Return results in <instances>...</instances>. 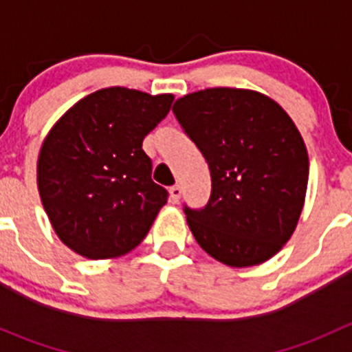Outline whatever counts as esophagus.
<instances>
[{"label":"esophagus","instance_id":"34e87169","mask_svg":"<svg viewBox=\"0 0 352 352\" xmlns=\"http://www.w3.org/2000/svg\"><path fill=\"white\" fill-rule=\"evenodd\" d=\"M170 201L172 202H179L180 196H182V189H180V186H173L170 187Z\"/></svg>","mask_w":352,"mask_h":352}]
</instances>
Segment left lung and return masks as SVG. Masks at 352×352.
<instances>
[{
  "label": "left lung",
  "instance_id": "8db88e82",
  "mask_svg": "<svg viewBox=\"0 0 352 352\" xmlns=\"http://www.w3.org/2000/svg\"><path fill=\"white\" fill-rule=\"evenodd\" d=\"M172 110L211 170L208 204L184 209L196 242L230 267L269 261L293 235L307 196L298 127L278 102L243 88L194 91Z\"/></svg>",
  "mask_w": 352,
  "mask_h": 352
}]
</instances>
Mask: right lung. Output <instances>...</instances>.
<instances>
[{"instance_id": "right-lung-1", "label": "right lung", "mask_w": 352, "mask_h": 352, "mask_svg": "<svg viewBox=\"0 0 352 352\" xmlns=\"http://www.w3.org/2000/svg\"><path fill=\"white\" fill-rule=\"evenodd\" d=\"M173 95L124 87L94 91L52 126L37 160V187L56 235L87 258H113L143 242L166 192L151 180L143 140Z\"/></svg>"}]
</instances>
